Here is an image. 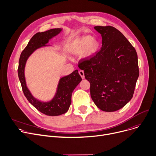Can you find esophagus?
I'll return each instance as SVG.
<instances>
[{
	"label": "esophagus",
	"instance_id": "1",
	"mask_svg": "<svg viewBox=\"0 0 156 156\" xmlns=\"http://www.w3.org/2000/svg\"><path fill=\"white\" fill-rule=\"evenodd\" d=\"M79 75L80 76V77H82V79H83L84 78V71L83 70H79Z\"/></svg>",
	"mask_w": 156,
	"mask_h": 156
}]
</instances>
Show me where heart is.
Returning a JSON list of instances; mask_svg holds the SVG:
<instances>
[{
  "label": "heart",
  "instance_id": "b5f03b06",
  "mask_svg": "<svg viewBox=\"0 0 156 156\" xmlns=\"http://www.w3.org/2000/svg\"><path fill=\"white\" fill-rule=\"evenodd\" d=\"M100 48L99 42L90 35L83 36L76 42L72 47V52L76 55H81L84 53L86 58L93 57L97 53Z\"/></svg>",
  "mask_w": 156,
  "mask_h": 156
}]
</instances>
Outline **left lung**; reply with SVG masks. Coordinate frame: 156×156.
<instances>
[{
    "instance_id": "left-lung-1",
    "label": "left lung",
    "mask_w": 156,
    "mask_h": 156,
    "mask_svg": "<svg viewBox=\"0 0 156 156\" xmlns=\"http://www.w3.org/2000/svg\"><path fill=\"white\" fill-rule=\"evenodd\" d=\"M101 35V49L90 59H83L79 68L90 83L95 105L114 112L131 100L139 76L136 51L124 35L111 26H96Z\"/></svg>"
}]
</instances>
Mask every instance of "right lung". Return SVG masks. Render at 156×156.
Instances as JSON below:
<instances>
[{
    "instance_id": "1",
    "label": "right lung",
    "mask_w": 156,
    "mask_h": 156,
    "mask_svg": "<svg viewBox=\"0 0 156 156\" xmlns=\"http://www.w3.org/2000/svg\"><path fill=\"white\" fill-rule=\"evenodd\" d=\"M62 28H53L49 30L35 34L22 51L19 60L18 74L21 84L22 90L28 101L41 113L57 116L67 112L72 101V93L74 89L82 80L78 70H74L70 75L62 77L57 86V90L53 98L49 101H41L35 97L27 86L25 77V67L29 56L34 52L42 47L48 46L46 44L55 36L60 34Z\"/></svg>"
}]
</instances>
